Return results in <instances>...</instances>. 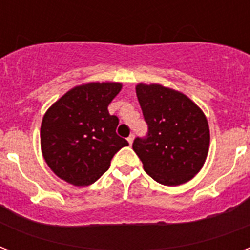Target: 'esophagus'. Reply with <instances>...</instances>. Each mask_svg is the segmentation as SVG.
<instances>
[{
  "label": "esophagus",
  "instance_id": "esophagus-1",
  "mask_svg": "<svg viewBox=\"0 0 250 250\" xmlns=\"http://www.w3.org/2000/svg\"><path fill=\"white\" fill-rule=\"evenodd\" d=\"M133 139H135V136H133V135H131V136H129L128 139H127V141H128L129 144H132V143H133Z\"/></svg>",
  "mask_w": 250,
  "mask_h": 250
}]
</instances>
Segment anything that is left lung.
<instances>
[{
  "mask_svg": "<svg viewBox=\"0 0 250 250\" xmlns=\"http://www.w3.org/2000/svg\"><path fill=\"white\" fill-rule=\"evenodd\" d=\"M139 104L148 123V137L132 148L144 170L164 186H180L198 174L209 153L205 114L188 96L161 84H137Z\"/></svg>",
  "mask_w": 250,
  "mask_h": 250,
  "instance_id": "left-lung-1",
  "label": "left lung"
}]
</instances>
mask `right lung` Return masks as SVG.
Instances as JSON below:
<instances>
[{"mask_svg":"<svg viewBox=\"0 0 250 250\" xmlns=\"http://www.w3.org/2000/svg\"><path fill=\"white\" fill-rule=\"evenodd\" d=\"M122 83L82 84L57 100L45 113L41 152L50 170L74 186H89L110 167L114 154L128 143L117 135L118 118L107 106Z\"/></svg>","mask_w":250,"mask_h":250,"instance_id":"add662e5","label":"right lung"}]
</instances>
